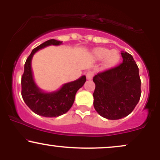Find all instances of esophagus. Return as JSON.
I'll list each match as a JSON object with an SVG mask.
<instances>
[{
  "label": "esophagus",
  "instance_id": "obj_1",
  "mask_svg": "<svg viewBox=\"0 0 160 160\" xmlns=\"http://www.w3.org/2000/svg\"><path fill=\"white\" fill-rule=\"evenodd\" d=\"M93 75H94V74H93L92 71H88V72L86 73V79H87V80H92V78H93Z\"/></svg>",
  "mask_w": 160,
  "mask_h": 160
}]
</instances>
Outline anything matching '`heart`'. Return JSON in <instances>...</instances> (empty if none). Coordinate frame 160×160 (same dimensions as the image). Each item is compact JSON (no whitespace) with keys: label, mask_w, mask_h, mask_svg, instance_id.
<instances>
[{"label":"heart","mask_w":160,"mask_h":160,"mask_svg":"<svg viewBox=\"0 0 160 160\" xmlns=\"http://www.w3.org/2000/svg\"><path fill=\"white\" fill-rule=\"evenodd\" d=\"M93 55L96 59L103 61V68L105 69L111 68L117 64L120 56L117 50H110L104 47H98L93 51Z\"/></svg>","instance_id":"heart-1"}]
</instances>
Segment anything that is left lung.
I'll list each match as a JSON object with an SVG mask.
<instances>
[{"label": "left lung", "instance_id": "8db88e82", "mask_svg": "<svg viewBox=\"0 0 160 160\" xmlns=\"http://www.w3.org/2000/svg\"><path fill=\"white\" fill-rule=\"evenodd\" d=\"M122 62L93 78L94 108L108 120H119L132 113L141 98L138 67L128 52H121Z\"/></svg>", "mask_w": 160, "mask_h": 160}]
</instances>
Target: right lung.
Instances as JSON below:
<instances>
[{"label": "right lung", "mask_w": 160, "mask_h": 160, "mask_svg": "<svg viewBox=\"0 0 160 160\" xmlns=\"http://www.w3.org/2000/svg\"><path fill=\"white\" fill-rule=\"evenodd\" d=\"M62 43L54 39L47 40L33 49L25 63L21 81L22 96L28 107L34 113L42 117H56L68 111L74 104L77 92L86 80V76H82L75 81L64 84L59 90L52 92H44L36 85L31 65L34 54L46 47L58 46Z\"/></svg>", "instance_id": "right-lung-1"}]
</instances>
